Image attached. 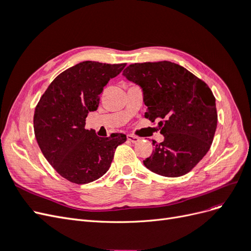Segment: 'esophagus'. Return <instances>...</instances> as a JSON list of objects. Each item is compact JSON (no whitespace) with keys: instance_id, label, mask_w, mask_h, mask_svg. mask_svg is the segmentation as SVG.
<instances>
[{"instance_id":"obj_1","label":"esophagus","mask_w":251,"mask_h":251,"mask_svg":"<svg viewBox=\"0 0 251 251\" xmlns=\"http://www.w3.org/2000/svg\"><path fill=\"white\" fill-rule=\"evenodd\" d=\"M126 138H127V140H128V141L132 142V143H136V142H138V141H139V138L137 137V136L132 135V134H128V135H126Z\"/></svg>"}]
</instances>
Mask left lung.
<instances>
[{
  "label": "left lung",
  "mask_w": 251,
  "mask_h": 251,
  "mask_svg": "<svg viewBox=\"0 0 251 251\" xmlns=\"http://www.w3.org/2000/svg\"><path fill=\"white\" fill-rule=\"evenodd\" d=\"M125 76L143 90L144 116L159 121L164 140L143 160L153 173L180 177L206 155L214 140L218 114L216 98L202 79L180 65L163 60L132 64Z\"/></svg>",
  "instance_id": "obj_1"
}]
</instances>
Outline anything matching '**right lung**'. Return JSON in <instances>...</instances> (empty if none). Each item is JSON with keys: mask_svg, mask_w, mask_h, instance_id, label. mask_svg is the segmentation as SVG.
<instances>
[{"mask_svg": "<svg viewBox=\"0 0 251 251\" xmlns=\"http://www.w3.org/2000/svg\"><path fill=\"white\" fill-rule=\"evenodd\" d=\"M126 64L82 62L60 73L37 102L33 127L43 155L60 176L86 184L110 169L116 148L126 136L114 133L100 137L87 130L89 112L96 111L108 81Z\"/></svg>", "mask_w": 251, "mask_h": 251, "instance_id": "right-lung-1", "label": "right lung"}]
</instances>
